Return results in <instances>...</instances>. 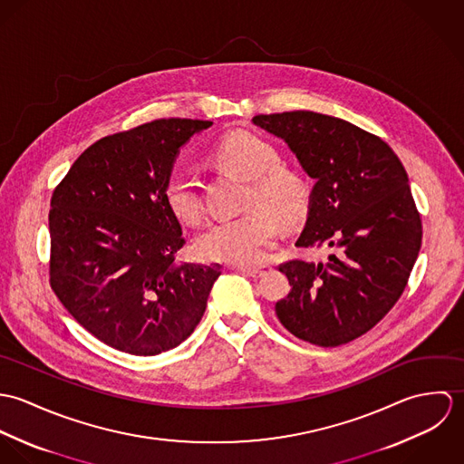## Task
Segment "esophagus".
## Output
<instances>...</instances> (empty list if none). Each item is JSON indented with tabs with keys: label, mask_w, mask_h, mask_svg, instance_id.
Listing matches in <instances>:
<instances>
[{
	"label": "esophagus",
	"mask_w": 464,
	"mask_h": 464,
	"mask_svg": "<svg viewBox=\"0 0 464 464\" xmlns=\"http://www.w3.org/2000/svg\"><path fill=\"white\" fill-rule=\"evenodd\" d=\"M237 269H239L241 273H246V275H250V276H263V275H266V273L271 269V266H239Z\"/></svg>",
	"instance_id": "esophagus-1"
}]
</instances>
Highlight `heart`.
I'll list each match as a JSON object with an SVG mask.
<instances>
[{"label":"heart","mask_w":464,"mask_h":464,"mask_svg":"<svg viewBox=\"0 0 464 464\" xmlns=\"http://www.w3.org/2000/svg\"><path fill=\"white\" fill-rule=\"evenodd\" d=\"M212 160L228 173L252 180L245 199L248 212L210 223L197 239L199 254L208 261L227 265L261 263L278 236V221L293 225L309 207V186L302 175L280 166L278 150L252 132L223 137L212 151ZM171 212L184 223L203 218V199L197 180L175 173L166 186Z\"/></svg>","instance_id":"b5f03b06"}]
</instances>
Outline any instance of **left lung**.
<instances>
[{
	"instance_id": "obj_1",
	"label": "left lung",
	"mask_w": 464,
	"mask_h": 464,
	"mask_svg": "<svg viewBox=\"0 0 464 464\" xmlns=\"http://www.w3.org/2000/svg\"><path fill=\"white\" fill-rule=\"evenodd\" d=\"M252 121L284 139L316 180L296 246L334 248L325 265L293 259L278 266L291 291L275 313L307 343L353 341L397 304L421 246L407 173L388 142L344 120L293 111Z\"/></svg>"
}]
</instances>
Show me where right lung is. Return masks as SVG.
Here are the masks:
<instances>
[{"label":"right lung","mask_w":464,"mask_h":464,"mask_svg":"<svg viewBox=\"0 0 464 464\" xmlns=\"http://www.w3.org/2000/svg\"><path fill=\"white\" fill-rule=\"evenodd\" d=\"M212 121L157 120L91 144L55 188L50 284L102 343L157 355L186 341L219 265H177L186 245L166 199L173 162Z\"/></svg>","instance_id":"1"}]
</instances>
